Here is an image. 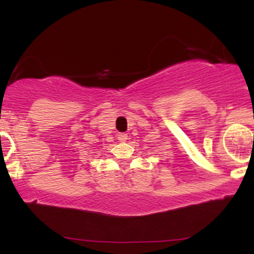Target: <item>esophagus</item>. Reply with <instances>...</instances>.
Masks as SVG:
<instances>
[{
  "label": "esophagus",
  "instance_id": "obj_1",
  "mask_svg": "<svg viewBox=\"0 0 254 254\" xmlns=\"http://www.w3.org/2000/svg\"><path fill=\"white\" fill-rule=\"evenodd\" d=\"M128 138V135L126 133H119L118 134V140L120 142H126Z\"/></svg>",
  "mask_w": 254,
  "mask_h": 254
}]
</instances>
